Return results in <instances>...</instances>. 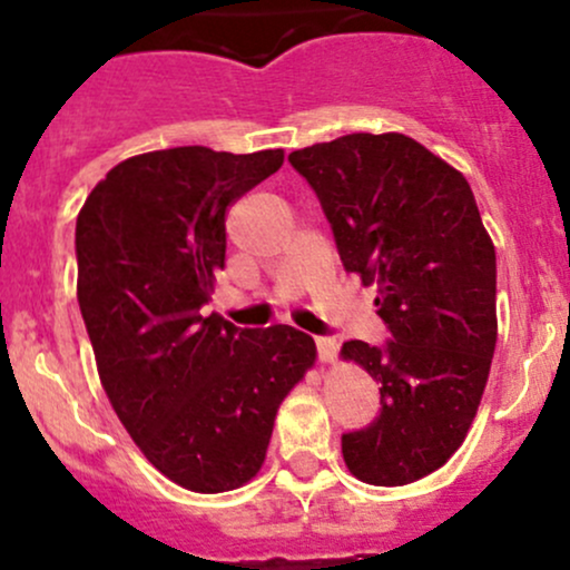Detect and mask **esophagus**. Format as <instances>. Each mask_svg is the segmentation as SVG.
I'll list each match as a JSON object with an SVG mask.
<instances>
[{
  "label": "esophagus",
  "instance_id": "esophagus-1",
  "mask_svg": "<svg viewBox=\"0 0 570 570\" xmlns=\"http://www.w3.org/2000/svg\"><path fill=\"white\" fill-rule=\"evenodd\" d=\"M316 352H318V360H322V362H333L335 354H337V341H335V337L318 335L316 337Z\"/></svg>",
  "mask_w": 570,
  "mask_h": 570
}]
</instances>
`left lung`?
<instances>
[{"mask_svg": "<svg viewBox=\"0 0 570 570\" xmlns=\"http://www.w3.org/2000/svg\"><path fill=\"white\" fill-rule=\"evenodd\" d=\"M333 229L346 273L376 286L390 341L341 354L376 379L381 411L343 433L360 481L400 487L465 441L495 354V246L462 173L411 137L356 132L289 154Z\"/></svg>", "mask_w": 570, "mask_h": 570, "instance_id": "1", "label": "left lung"}]
</instances>
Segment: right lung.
I'll list each match as a JSON object with an SVG mask.
<instances>
[{"instance_id":"obj_1","label":"right lung","mask_w":570,"mask_h":570,"mask_svg":"<svg viewBox=\"0 0 570 570\" xmlns=\"http://www.w3.org/2000/svg\"><path fill=\"white\" fill-rule=\"evenodd\" d=\"M281 165V148L132 156L75 224L78 303L105 392L156 471L194 492L256 476L281 400L316 360L314 337L289 324L240 330L199 314L224 271L227 208Z\"/></svg>"}]
</instances>
